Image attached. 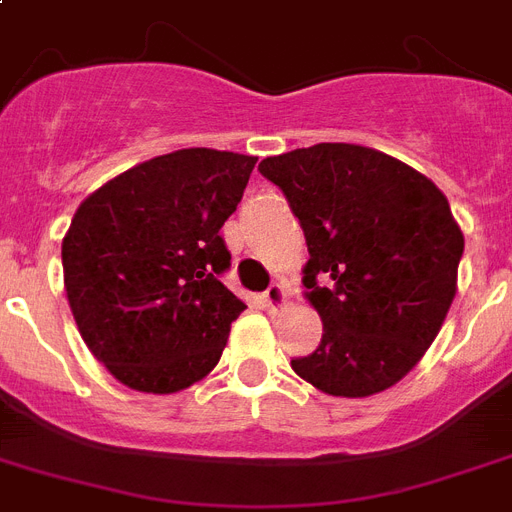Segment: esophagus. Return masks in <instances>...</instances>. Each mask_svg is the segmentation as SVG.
<instances>
[{
    "label": "esophagus",
    "instance_id": "34e87169",
    "mask_svg": "<svg viewBox=\"0 0 512 512\" xmlns=\"http://www.w3.org/2000/svg\"><path fill=\"white\" fill-rule=\"evenodd\" d=\"M264 303L269 306V311H280L282 303H285V287H282L280 282H274V285L266 287Z\"/></svg>",
    "mask_w": 512,
    "mask_h": 512
}]
</instances>
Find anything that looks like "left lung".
<instances>
[{
	"label": "left lung",
	"mask_w": 512,
	"mask_h": 512,
	"mask_svg": "<svg viewBox=\"0 0 512 512\" xmlns=\"http://www.w3.org/2000/svg\"><path fill=\"white\" fill-rule=\"evenodd\" d=\"M306 235V298L319 348L290 366L335 398L398 384L442 329L458 290L463 232L445 193L408 164L353 143L266 156Z\"/></svg>",
	"instance_id": "left-lung-1"
}]
</instances>
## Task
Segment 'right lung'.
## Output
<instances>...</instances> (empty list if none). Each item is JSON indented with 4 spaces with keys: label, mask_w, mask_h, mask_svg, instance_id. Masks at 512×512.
Here are the masks:
<instances>
[{
    "label": "right lung",
    "mask_w": 512,
    "mask_h": 512,
    "mask_svg": "<svg viewBox=\"0 0 512 512\" xmlns=\"http://www.w3.org/2000/svg\"><path fill=\"white\" fill-rule=\"evenodd\" d=\"M256 156L180 149L135 164L78 206L62 240L67 301L88 350L130 390L170 395L219 363L246 303L222 285V225Z\"/></svg>",
    "instance_id": "1"
}]
</instances>
